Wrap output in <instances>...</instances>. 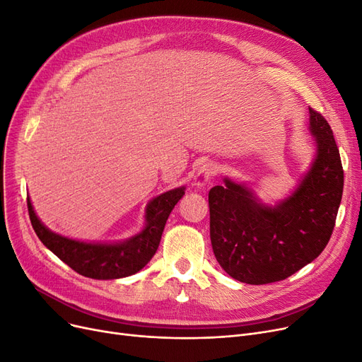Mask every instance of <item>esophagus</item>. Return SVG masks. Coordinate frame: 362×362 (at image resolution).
I'll return each mask as SVG.
<instances>
[{"instance_id": "1", "label": "esophagus", "mask_w": 362, "mask_h": 362, "mask_svg": "<svg viewBox=\"0 0 362 362\" xmlns=\"http://www.w3.org/2000/svg\"><path fill=\"white\" fill-rule=\"evenodd\" d=\"M216 173H218V165L215 163H204L197 171L194 185L195 186H204L213 176H215Z\"/></svg>"}]
</instances>
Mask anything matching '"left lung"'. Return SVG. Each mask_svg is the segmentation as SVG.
Masks as SVG:
<instances>
[{
	"label": "left lung",
	"instance_id": "8db88e82",
	"mask_svg": "<svg viewBox=\"0 0 362 362\" xmlns=\"http://www.w3.org/2000/svg\"><path fill=\"white\" fill-rule=\"evenodd\" d=\"M316 156L274 207L225 177L209 192L210 240L222 269L238 282L265 285L297 273L325 249L343 195V167L327 119L309 107Z\"/></svg>",
	"mask_w": 362,
	"mask_h": 362
}]
</instances>
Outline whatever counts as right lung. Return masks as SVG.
Masks as SVG:
<instances>
[{
    "label": "right lung",
    "instance_id": "add662e5",
    "mask_svg": "<svg viewBox=\"0 0 362 362\" xmlns=\"http://www.w3.org/2000/svg\"><path fill=\"white\" fill-rule=\"evenodd\" d=\"M185 195V186L155 197L146 207L144 228L119 243H86L50 231L35 215L28 197L33 228L42 243L66 265L85 277L110 280L136 274L152 259L171 210Z\"/></svg>",
    "mask_w": 362,
    "mask_h": 362
}]
</instances>
